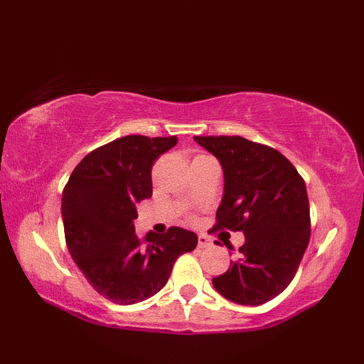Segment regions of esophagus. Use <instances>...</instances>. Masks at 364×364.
<instances>
[{
  "label": "esophagus",
  "mask_w": 364,
  "mask_h": 364,
  "mask_svg": "<svg viewBox=\"0 0 364 364\" xmlns=\"http://www.w3.org/2000/svg\"><path fill=\"white\" fill-rule=\"evenodd\" d=\"M198 249H206V247H211V241L206 236H198Z\"/></svg>",
  "instance_id": "34e87169"
}]
</instances>
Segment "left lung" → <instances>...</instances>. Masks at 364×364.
I'll list each match as a JSON object with an SVG mask.
<instances>
[{
  "label": "left lung",
  "mask_w": 364,
  "mask_h": 364,
  "mask_svg": "<svg viewBox=\"0 0 364 364\" xmlns=\"http://www.w3.org/2000/svg\"><path fill=\"white\" fill-rule=\"evenodd\" d=\"M219 159L223 197L213 231H242L245 242L214 288L239 305H261L286 289L310 241L304 178L272 146L241 136H196Z\"/></svg>",
  "instance_id": "8db88e82"
}]
</instances>
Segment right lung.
Listing matches in <instances>:
<instances>
[{"mask_svg": "<svg viewBox=\"0 0 364 364\" xmlns=\"http://www.w3.org/2000/svg\"><path fill=\"white\" fill-rule=\"evenodd\" d=\"M176 142V136L115 139L84 156L64 188L68 252L92 288L114 304L154 296L176 258L197 247V235L180 227L150 231L144 241L134 231L136 203L153 194V162Z\"/></svg>", "mask_w": 364, "mask_h": 364, "instance_id": "obj_1", "label": "right lung"}]
</instances>
